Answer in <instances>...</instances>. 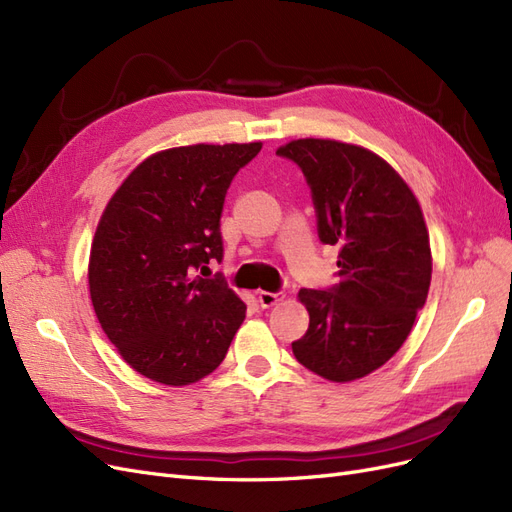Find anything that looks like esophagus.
Segmentation results:
<instances>
[{"mask_svg":"<svg viewBox=\"0 0 512 512\" xmlns=\"http://www.w3.org/2000/svg\"><path fill=\"white\" fill-rule=\"evenodd\" d=\"M282 299H284V292H267V290H260L258 292V303L265 307V309L277 305Z\"/></svg>","mask_w":512,"mask_h":512,"instance_id":"34e87169","label":"esophagus"}]
</instances>
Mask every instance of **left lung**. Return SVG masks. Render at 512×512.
I'll return each mask as SVG.
<instances>
[{"label": "left lung", "mask_w": 512, "mask_h": 512, "mask_svg": "<svg viewBox=\"0 0 512 512\" xmlns=\"http://www.w3.org/2000/svg\"><path fill=\"white\" fill-rule=\"evenodd\" d=\"M312 188L322 243L339 245V284L299 290L307 333L297 361L331 382H352L404 346L431 284L429 232L410 185L378 153L333 138L277 147Z\"/></svg>", "instance_id": "1"}]
</instances>
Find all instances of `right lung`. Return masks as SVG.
Segmentation results:
<instances>
[{
  "instance_id": "obj_1",
  "label": "right lung",
  "mask_w": 512,
  "mask_h": 512,
  "mask_svg": "<svg viewBox=\"0 0 512 512\" xmlns=\"http://www.w3.org/2000/svg\"><path fill=\"white\" fill-rule=\"evenodd\" d=\"M262 143L185 145L151 153L108 200L89 252V294L111 344L138 374L194 384L224 361L247 307L198 269L222 260L230 181Z\"/></svg>"
}]
</instances>
